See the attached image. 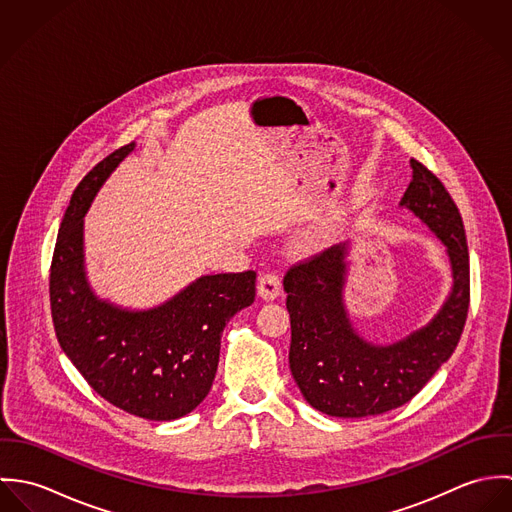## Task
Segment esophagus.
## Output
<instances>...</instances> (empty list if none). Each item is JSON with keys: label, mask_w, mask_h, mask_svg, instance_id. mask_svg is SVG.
<instances>
[{"label": "esophagus", "mask_w": 512, "mask_h": 512, "mask_svg": "<svg viewBox=\"0 0 512 512\" xmlns=\"http://www.w3.org/2000/svg\"><path fill=\"white\" fill-rule=\"evenodd\" d=\"M282 292V280L274 272H266L258 280V295L262 299H276Z\"/></svg>", "instance_id": "obj_1"}]
</instances>
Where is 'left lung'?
<instances>
[{
	"label": "left lung",
	"mask_w": 512,
	"mask_h": 512,
	"mask_svg": "<svg viewBox=\"0 0 512 512\" xmlns=\"http://www.w3.org/2000/svg\"><path fill=\"white\" fill-rule=\"evenodd\" d=\"M400 207L428 224L451 264L453 288L426 327L392 345H372L353 329L343 301L347 242L293 264L284 278L293 380L303 398L327 416H378L410 402L451 357L463 333L469 252L461 215L443 183L416 159Z\"/></svg>",
	"instance_id": "obj_1"
}]
</instances>
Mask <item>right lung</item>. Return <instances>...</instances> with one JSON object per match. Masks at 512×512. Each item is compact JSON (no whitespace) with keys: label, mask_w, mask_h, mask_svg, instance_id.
<instances>
[{"label":"right lung","mask_w":512,"mask_h":512,"mask_svg":"<svg viewBox=\"0 0 512 512\" xmlns=\"http://www.w3.org/2000/svg\"><path fill=\"white\" fill-rule=\"evenodd\" d=\"M136 144L104 157L74 189L59 228L51 276V315L61 349L84 380L116 408L169 422L195 410L219 366L220 335L254 303L256 272L201 276L169 301L130 311L98 299L84 272V215L102 183Z\"/></svg>","instance_id":"obj_1"}]
</instances>
